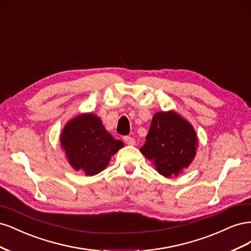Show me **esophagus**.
I'll use <instances>...</instances> for the list:
<instances>
[{
  "mask_svg": "<svg viewBox=\"0 0 251 251\" xmlns=\"http://www.w3.org/2000/svg\"><path fill=\"white\" fill-rule=\"evenodd\" d=\"M124 140L126 144H128V146H134L135 144V139L133 137H131V136H125Z\"/></svg>",
  "mask_w": 251,
  "mask_h": 251,
  "instance_id": "obj_1",
  "label": "esophagus"
}]
</instances>
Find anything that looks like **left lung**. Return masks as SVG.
Instances as JSON below:
<instances>
[{
	"mask_svg": "<svg viewBox=\"0 0 251 251\" xmlns=\"http://www.w3.org/2000/svg\"><path fill=\"white\" fill-rule=\"evenodd\" d=\"M141 153L165 177L178 174L191 164L196 155L197 136L193 126L177 113H156Z\"/></svg>",
	"mask_w": 251,
	"mask_h": 251,
	"instance_id": "1",
	"label": "left lung"
}]
</instances>
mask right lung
I'll use <instances>...</instances> for the list:
<instances>
[{"instance_id": "add662e5", "label": "right lung", "mask_w": 251, "mask_h": 251, "mask_svg": "<svg viewBox=\"0 0 251 251\" xmlns=\"http://www.w3.org/2000/svg\"><path fill=\"white\" fill-rule=\"evenodd\" d=\"M60 142L72 168L87 176L103 171L111 157L124 147L123 141L114 139L93 114H82L69 121Z\"/></svg>"}]
</instances>
